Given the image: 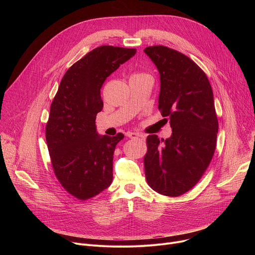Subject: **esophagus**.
I'll return each mask as SVG.
<instances>
[{
    "label": "esophagus",
    "instance_id": "obj_1",
    "mask_svg": "<svg viewBox=\"0 0 255 255\" xmlns=\"http://www.w3.org/2000/svg\"><path fill=\"white\" fill-rule=\"evenodd\" d=\"M127 136L129 137V138H131V139H136V138H142L143 136L142 135H140L139 133H136V132H128L127 133Z\"/></svg>",
    "mask_w": 255,
    "mask_h": 255
}]
</instances>
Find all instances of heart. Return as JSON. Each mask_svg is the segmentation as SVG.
<instances>
[{"mask_svg":"<svg viewBox=\"0 0 255 255\" xmlns=\"http://www.w3.org/2000/svg\"><path fill=\"white\" fill-rule=\"evenodd\" d=\"M145 76H148V75L143 74V72H138V74H135L133 77H145Z\"/></svg>","mask_w":255,"mask_h":255,"instance_id":"heart-1","label":"heart"}]
</instances>
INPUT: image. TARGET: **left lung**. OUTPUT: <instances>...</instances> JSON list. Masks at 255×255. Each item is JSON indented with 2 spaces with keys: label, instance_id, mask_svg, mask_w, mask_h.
Returning a JSON list of instances; mask_svg holds the SVG:
<instances>
[{
  "label": "left lung",
  "instance_id": "obj_1",
  "mask_svg": "<svg viewBox=\"0 0 255 255\" xmlns=\"http://www.w3.org/2000/svg\"><path fill=\"white\" fill-rule=\"evenodd\" d=\"M144 52L159 71L158 109L172 130L165 140L148 135L145 175L158 194L178 197L196 186L216 149L213 91L205 72L187 55L162 45Z\"/></svg>",
  "mask_w": 255,
  "mask_h": 255
}]
</instances>
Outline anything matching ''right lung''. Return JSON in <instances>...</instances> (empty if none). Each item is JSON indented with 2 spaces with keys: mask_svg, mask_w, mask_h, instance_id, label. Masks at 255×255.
<instances>
[{
  "mask_svg": "<svg viewBox=\"0 0 255 255\" xmlns=\"http://www.w3.org/2000/svg\"><path fill=\"white\" fill-rule=\"evenodd\" d=\"M135 48L103 45L72 64L52 101L45 136L55 176L79 200L91 199L110 187L113 155L122 133L100 136L96 117L103 109L101 88Z\"/></svg>",
  "mask_w": 255,
  "mask_h": 255,
  "instance_id": "1",
  "label": "right lung"
}]
</instances>
